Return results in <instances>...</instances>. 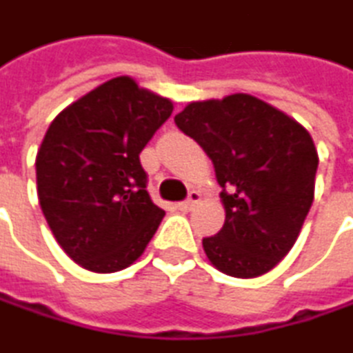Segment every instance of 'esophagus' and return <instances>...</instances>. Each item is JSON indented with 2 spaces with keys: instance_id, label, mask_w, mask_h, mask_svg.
Listing matches in <instances>:
<instances>
[{
  "instance_id": "esophagus-1",
  "label": "esophagus",
  "mask_w": 353,
  "mask_h": 353,
  "mask_svg": "<svg viewBox=\"0 0 353 353\" xmlns=\"http://www.w3.org/2000/svg\"><path fill=\"white\" fill-rule=\"evenodd\" d=\"M199 201H201V195H199L197 191H191V193H189V199H187V201H183V203H179V205H176V209L187 213V211H191V209L197 205Z\"/></svg>"
}]
</instances>
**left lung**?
Masks as SVG:
<instances>
[{
  "mask_svg": "<svg viewBox=\"0 0 353 353\" xmlns=\"http://www.w3.org/2000/svg\"><path fill=\"white\" fill-rule=\"evenodd\" d=\"M174 123L211 158L223 189L225 223L203 240L209 262L236 279L266 274L294 245L315 197L311 134L248 93L193 101Z\"/></svg>",
  "mask_w": 353,
  "mask_h": 353,
  "instance_id": "8db88e82",
  "label": "left lung"
}]
</instances>
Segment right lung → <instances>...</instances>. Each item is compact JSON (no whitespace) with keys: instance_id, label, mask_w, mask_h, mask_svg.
<instances>
[{"instance_id":"obj_1","label":"right lung","mask_w":353,"mask_h":353,"mask_svg":"<svg viewBox=\"0 0 353 353\" xmlns=\"http://www.w3.org/2000/svg\"><path fill=\"white\" fill-rule=\"evenodd\" d=\"M172 101L115 77L61 111L36 154L38 201L65 254L91 272L134 264L164 211L146 191L140 152Z\"/></svg>"}]
</instances>
